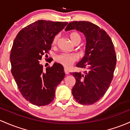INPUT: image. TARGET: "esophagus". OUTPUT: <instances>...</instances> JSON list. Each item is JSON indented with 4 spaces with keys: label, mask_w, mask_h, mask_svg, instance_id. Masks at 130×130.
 Segmentation results:
<instances>
[{
    "label": "esophagus",
    "mask_w": 130,
    "mask_h": 130,
    "mask_svg": "<svg viewBox=\"0 0 130 130\" xmlns=\"http://www.w3.org/2000/svg\"><path fill=\"white\" fill-rule=\"evenodd\" d=\"M64 72H65V73L66 74V75H68V74H69V72H68V71H67V70H66V69H64Z\"/></svg>",
    "instance_id": "obj_1"
}]
</instances>
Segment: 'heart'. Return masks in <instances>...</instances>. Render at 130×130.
Returning a JSON list of instances; mask_svg holds the SVG:
<instances>
[{
    "label": "heart",
    "instance_id": "obj_1",
    "mask_svg": "<svg viewBox=\"0 0 130 130\" xmlns=\"http://www.w3.org/2000/svg\"><path fill=\"white\" fill-rule=\"evenodd\" d=\"M60 35H57L54 38L52 44H56L59 39ZM70 38L73 42H75L76 41H81V36L78 32H74L70 34ZM56 61L65 68H70L78 60V56L75 54L62 53L57 55L55 58Z\"/></svg>",
    "mask_w": 130,
    "mask_h": 130
}]
</instances>
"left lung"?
I'll return each instance as SVG.
<instances>
[{
  "label": "left lung",
  "mask_w": 130,
  "mask_h": 130,
  "mask_svg": "<svg viewBox=\"0 0 130 130\" xmlns=\"http://www.w3.org/2000/svg\"><path fill=\"white\" fill-rule=\"evenodd\" d=\"M72 29L86 36L85 57L76 67L87 69L84 73H71L76 79L72 94L78 103L92 105L104 96L113 79L117 62L115 48L108 34L89 21H72L65 31Z\"/></svg>",
  "instance_id": "8db88e82"
}]
</instances>
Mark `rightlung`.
<instances>
[{
	"label": "right lung",
	"instance_id": "obj_1",
	"mask_svg": "<svg viewBox=\"0 0 130 130\" xmlns=\"http://www.w3.org/2000/svg\"><path fill=\"white\" fill-rule=\"evenodd\" d=\"M67 24L38 20L23 28L14 39L10 56L11 72L21 95L32 104L44 106L52 102L56 87L65 77L61 64L54 63L44 69L40 62L49 54L55 35Z\"/></svg>",
	"mask_w": 130,
	"mask_h": 130
}]
</instances>
